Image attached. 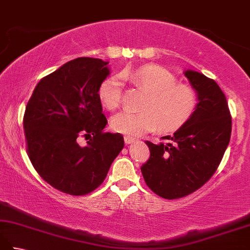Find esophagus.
I'll return each instance as SVG.
<instances>
[{"label": "esophagus", "instance_id": "34e87169", "mask_svg": "<svg viewBox=\"0 0 250 250\" xmlns=\"http://www.w3.org/2000/svg\"><path fill=\"white\" fill-rule=\"evenodd\" d=\"M124 140H125V143L126 145L128 144H132V143H134L135 142V137H133V136H129V135H125V137H124Z\"/></svg>", "mask_w": 250, "mask_h": 250}]
</instances>
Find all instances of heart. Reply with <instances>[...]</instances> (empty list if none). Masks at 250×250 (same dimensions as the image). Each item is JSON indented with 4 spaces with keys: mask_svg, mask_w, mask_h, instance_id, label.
<instances>
[{
    "mask_svg": "<svg viewBox=\"0 0 250 250\" xmlns=\"http://www.w3.org/2000/svg\"><path fill=\"white\" fill-rule=\"evenodd\" d=\"M121 77L143 90L146 97L139 113L121 111L111 118V128L119 133L139 136L155 130L173 132L191 119L198 108L199 97L193 87L177 83V77L159 65H145L134 71H125ZM99 99L105 108L119 107L122 83L118 76H110L101 83Z\"/></svg>",
    "mask_w": 250,
    "mask_h": 250,
    "instance_id": "obj_1",
    "label": "heart"
}]
</instances>
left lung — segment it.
Listing matches in <instances>:
<instances>
[{"mask_svg": "<svg viewBox=\"0 0 250 250\" xmlns=\"http://www.w3.org/2000/svg\"><path fill=\"white\" fill-rule=\"evenodd\" d=\"M184 73L198 93V108L174 135L162 137L167 143L145 142L150 158L141 167L148 187L167 200L194 192L213 176L231 137V114L220 87L199 72Z\"/></svg>", "mask_w": 250, "mask_h": 250, "instance_id": "8db88e82", "label": "left lung"}]
</instances>
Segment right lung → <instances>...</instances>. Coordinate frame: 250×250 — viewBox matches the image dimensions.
Segmentation results:
<instances>
[{
	"label": "right lung",
	"instance_id": "right-lung-1",
	"mask_svg": "<svg viewBox=\"0 0 250 250\" xmlns=\"http://www.w3.org/2000/svg\"><path fill=\"white\" fill-rule=\"evenodd\" d=\"M107 64L87 57L68 61L41 79L26 104L30 160L45 182L67 194L97 189L125 146L120 133L104 132L107 119L98 92L109 75Z\"/></svg>",
	"mask_w": 250,
	"mask_h": 250
}]
</instances>
